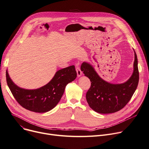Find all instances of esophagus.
Here are the masks:
<instances>
[{"label":"esophagus","mask_w":149,"mask_h":149,"mask_svg":"<svg viewBox=\"0 0 149 149\" xmlns=\"http://www.w3.org/2000/svg\"><path fill=\"white\" fill-rule=\"evenodd\" d=\"M76 71H77V76L78 77H80L81 75L82 72H81V69H80V68L79 67H77L76 68Z\"/></svg>","instance_id":"obj_1"}]
</instances>
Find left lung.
Here are the masks:
<instances>
[{"label":"left lung","instance_id":"8db88e82","mask_svg":"<svg viewBox=\"0 0 149 149\" xmlns=\"http://www.w3.org/2000/svg\"><path fill=\"white\" fill-rule=\"evenodd\" d=\"M134 52V72L127 81L121 84L106 81L98 75L89 63H83L81 71L91 82L86 98L93 111L103 114L114 113L121 110L128 103L137 88L139 81L138 59L135 51Z\"/></svg>","mask_w":149,"mask_h":149}]
</instances>
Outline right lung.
Here are the masks:
<instances>
[{"label":"right lung","mask_w":149,"mask_h":149,"mask_svg":"<svg viewBox=\"0 0 149 149\" xmlns=\"http://www.w3.org/2000/svg\"><path fill=\"white\" fill-rule=\"evenodd\" d=\"M77 72L74 65L56 72L52 79L43 86L36 89H25L15 85L11 79L7 70V84L14 98L23 108L30 111L44 113L48 112L58 103L66 86L74 81Z\"/></svg>","instance_id":"add662e5"}]
</instances>
